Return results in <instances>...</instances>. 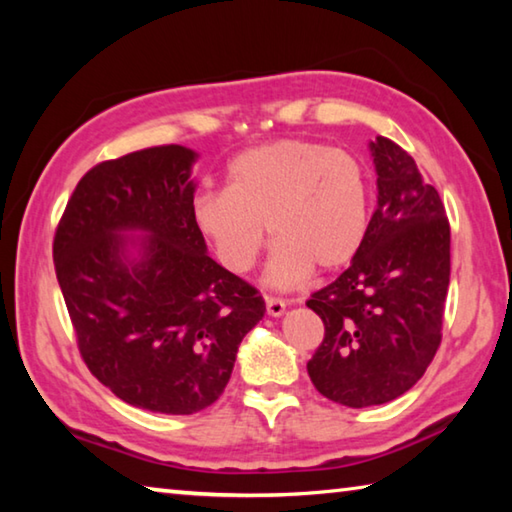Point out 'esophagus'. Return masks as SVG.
Listing matches in <instances>:
<instances>
[{
  "instance_id": "esophagus-1",
  "label": "esophagus",
  "mask_w": 512,
  "mask_h": 512,
  "mask_svg": "<svg viewBox=\"0 0 512 512\" xmlns=\"http://www.w3.org/2000/svg\"><path fill=\"white\" fill-rule=\"evenodd\" d=\"M284 309H287V305H284V300H280V298H266V311H268V316H273V318L282 316Z\"/></svg>"
}]
</instances>
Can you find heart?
Instances as JSON below:
<instances>
[{
	"label": "heart",
	"mask_w": 512,
	"mask_h": 512,
	"mask_svg": "<svg viewBox=\"0 0 512 512\" xmlns=\"http://www.w3.org/2000/svg\"><path fill=\"white\" fill-rule=\"evenodd\" d=\"M194 223L219 262L248 273L266 232L275 244L268 282L287 289L318 268L354 262L370 228V178L354 155L307 140H277L239 153L221 192L194 198Z\"/></svg>",
	"instance_id": "1"
}]
</instances>
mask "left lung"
Segmentation results:
<instances>
[{
	"label": "left lung",
	"mask_w": 512,
	"mask_h": 512,
	"mask_svg": "<svg viewBox=\"0 0 512 512\" xmlns=\"http://www.w3.org/2000/svg\"><path fill=\"white\" fill-rule=\"evenodd\" d=\"M377 210L348 271L307 300L325 339L307 363L336 404H386L418 384L436 354L449 289V221L418 164L388 137L370 142Z\"/></svg>",
	"instance_id": "1"
}]
</instances>
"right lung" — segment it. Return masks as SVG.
Here are the masks:
<instances>
[{
  "instance_id": "obj_1",
  "label": "right lung",
  "mask_w": 512,
  "mask_h": 512,
  "mask_svg": "<svg viewBox=\"0 0 512 512\" xmlns=\"http://www.w3.org/2000/svg\"><path fill=\"white\" fill-rule=\"evenodd\" d=\"M196 158L169 144L97 164L54 237L85 366L153 413L192 415L219 400L266 311L255 287L207 255L192 216Z\"/></svg>"
}]
</instances>
